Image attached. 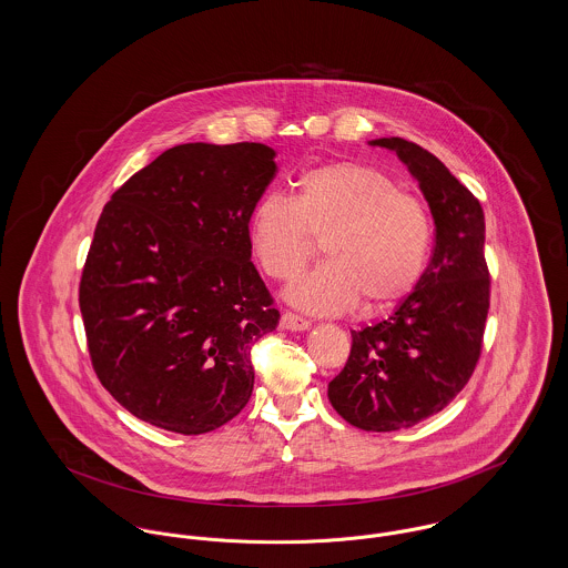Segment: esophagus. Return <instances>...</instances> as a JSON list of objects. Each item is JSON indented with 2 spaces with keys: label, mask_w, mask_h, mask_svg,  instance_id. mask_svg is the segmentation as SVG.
<instances>
[{
  "label": "esophagus",
  "mask_w": 568,
  "mask_h": 568,
  "mask_svg": "<svg viewBox=\"0 0 568 568\" xmlns=\"http://www.w3.org/2000/svg\"><path fill=\"white\" fill-rule=\"evenodd\" d=\"M281 328H285V331H308L311 322L304 320L301 315H296V313H292V311H285L281 315Z\"/></svg>",
  "instance_id": "1"
}]
</instances>
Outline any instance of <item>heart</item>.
<instances>
[{"mask_svg": "<svg viewBox=\"0 0 568 568\" xmlns=\"http://www.w3.org/2000/svg\"><path fill=\"white\" fill-rule=\"evenodd\" d=\"M324 237L328 260L287 290L306 313L336 315L365 298L386 306L407 296L427 262L432 221L425 203L395 180L358 163L306 169L294 200L267 193L248 216L255 262L276 281L294 278Z\"/></svg>", "mask_w": 568, "mask_h": 568, "instance_id": "1", "label": "heart"}]
</instances>
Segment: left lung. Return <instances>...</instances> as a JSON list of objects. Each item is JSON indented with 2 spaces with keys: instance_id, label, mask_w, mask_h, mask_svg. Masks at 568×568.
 Listing matches in <instances>:
<instances>
[{
  "instance_id": "8db88e82",
  "label": "left lung",
  "mask_w": 568,
  "mask_h": 568,
  "mask_svg": "<svg viewBox=\"0 0 568 568\" xmlns=\"http://www.w3.org/2000/svg\"><path fill=\"white\" fill-rule=\"evenodd\" d=\"M373 145L395 150L420 182L434 214V253L388 320L352 333L328 397L358 429L399 432L442 412L469 382L483 352L491 276L485 214L466 184L414 141L390 136Z\"/></svg>"
}]
</instances>
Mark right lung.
<instances>
[{
	"label": "right lung",
	"mask_w": 568,
	"mask_h": 568,
	"mask_svg": "<svg viewBox=\"0 0 568 568\" xmlns=\"http://www.w3.org/2000/svg\"><path fill=\"white\" fill-rule=\"evenodd\" d=\"M274 156L182 143L102 207L79 283L88 349L111 397L154 427L207 434L251 399V349L278 324L248 240Z\"/></svg>",
	"instance_id": "1"
}]
</instances>
